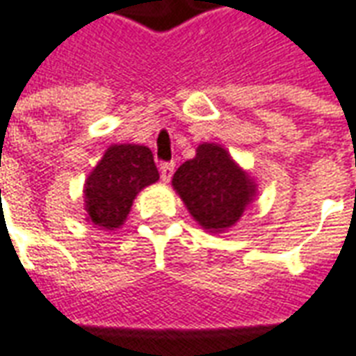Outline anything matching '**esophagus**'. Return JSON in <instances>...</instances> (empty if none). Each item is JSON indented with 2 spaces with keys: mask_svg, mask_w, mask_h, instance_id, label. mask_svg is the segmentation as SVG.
I'll return each mask as SVG.
<instances>
[{
  "mask_svg": "<svg viewBox=\"0 0 356 356\" xmlns=\"http://www.w3.org/2000/svg\"><path fill=\"white\" fill-rule=\"evenodd\" d=\"M173 171H175V163L173 162L160 163V175H162L163 183H170L171 177H173Z\"/></svg>",
  "mask_w": 356,
  "mask_h": 356,
  "instance_id": "esophagus-1",
  "label": "esophagus"
}]
</instances>
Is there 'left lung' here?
I'll return each instance as SVG.
<instances>
[{
    "instance_id": "left-lung-1",
    "label": "left lung",
    "mask_w": 356,
    "mask_h": 356,
    "mask_svg": "<svg viewBox=\"0 0 356 356\" xmlns=\"http://www.w3.org/2000/svg\"><path fill=\"white\" fill-rule=\"evenodd\" d=\"M171 185L194 221L209 232L234 227L255 196L254 179L216 143L198 145L196 156L175 171Z\"/></svg>"
}]
</instances>
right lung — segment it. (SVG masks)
Masks as SVG:
<instances>
[{
  "label": "right lung",
  "instance_id": "obj_1",
  "mask_svg": "<svg viewBox=\"0 0 356 356\" xmlns=\"http://www.w3.org/2000/svg\"><path fill=\"white\" fill-rule=\"evenodd\" d=\"M160 179L154 156L143 145H112L89 173L83 188L88 221L114 231L127 219L135 196Z\"/></svg>",
  "mask_w": 356,
  "mask_h": 356
}]
</instances>
